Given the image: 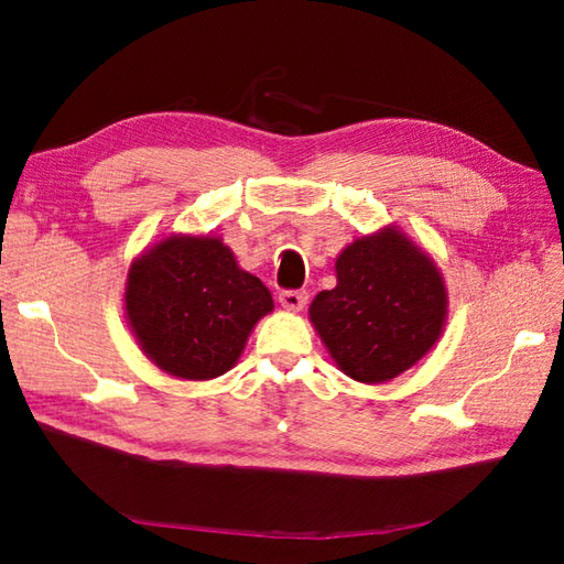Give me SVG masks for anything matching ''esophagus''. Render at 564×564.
Masks as SVG:
<instances>
[{"mask_svg": "<svg viewBox=\"0 0 564 564\" xmlns=\"http://www.w3.org/2000/svg\"><path fill=\"white\" fill-rule=\"evenodd\" d=\"M279 303L285 310H293V313H301L307 303V293L305 291H281L279 293Z\"/></svg>", "mask_w": 564, "mask_h": 564, "instance_id": "1", "label": "esophagus"}]
</instances>
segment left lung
<instances>
[{
    "mask_svg": "<svg viewBox=\"0 0 564 564\" xmlns=\"http://www.w3.org/2000/svg\"><path fill=\"white\" fill-rule=\"evenodd\" d=\"M446 307L436 263L398 227H386L341 251L337 285L317 293L310 319L346 376L386 382L438 341Z\"/></svg>",
    "mask_w": 564,
    "mask_h": 564,
    "instance_id": "left-lung-1",
    "label": "left lung"
}]
</instances>
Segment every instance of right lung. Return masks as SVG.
<instances>
[{
    "instance_id": "obj_1",
    "label": "right lung",
    "mask_w": 564,
    "mask_h": 564,
    "mask_svg": "<svg viewBox=\"0 0 564 564\" xmlns=\"http://www.w3.org/2000/svg\"><path fill=\"white\" fill-rule=\"evenodd\" d=\"M271 310L267 285L237 267L220 237L172 235L128 271V325L142 354L174 378L227 373Z\"/></svg>"
}]
</instances>
